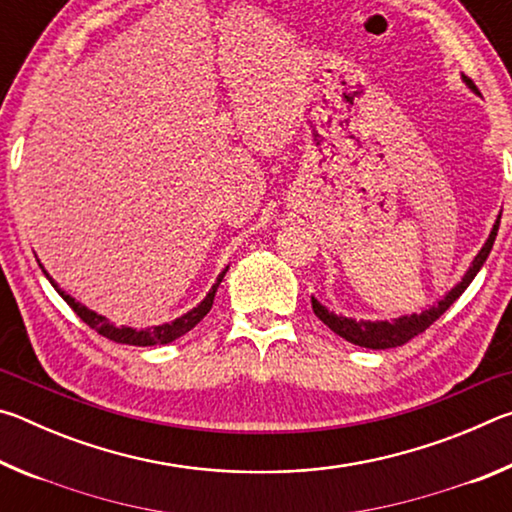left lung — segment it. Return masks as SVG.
Masks as SVG:
<instances>
[{
    "instance_id": "obj_1",
    "label": "left lung",
    "mask_w": 512,
    "mask_h": 512,
    "mask_svg": "<svg viewBox=\"0 0 512 512\" xmlns=\"http://www.w3.org/2000/svg\"><path fill=\"white\" fill-rule=\"evenodd\" d=\"M461 79H463L467 88L476 92V85L470 79H467V76H461ZM499 221H501V212L497 216L495 225H492V230H490L488 239H485V244L481 246L479 253L474 255L470 268H467L465 275L461 277V282H456L443 298L436 300L429 307H424L420 314H404V316H397V318H391V320H363V318L357 320V318H350V316H343V314H334V311H329L323 305V302H320L314 296H311V309H314V314L320 320H323V323L329 329H332L334 334H339L341 339L350 341L354 345H359V348L388 350V348H397V345H404L406 341H411L413 336L422 334L424 329H427L433 323V320H438L440 316H443L445 311L452 307L458 298H461V293L467 287H470L476 273L481 271L485 259H488L492 244H495Z\"/></svg>"
}]
</instances>
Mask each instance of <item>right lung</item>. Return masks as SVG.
Returning a JSON list of instances; mask_svg holds the SVG:
<instances>
[{"mask_svg": "<svg viewBox=\"0 0 512 512\" xmlns=\"http://www.w3.org/2000/svg\"><path fill=\"white\" fill-rule=\"evenodd\" d=\"M42 273H45L47 280L51 282V287H54L58 291V296L63 298L69 307H72L76 311V316H79L85 325H90L94 332H99L101 336H106V339L115 341V343H124V345H137V348H146V345H164V343H171L180 339V336L187 334L189 329L196 327L201 320L207 316V311L212 309V302H214V296H216V289H219L221 280L225 277V273H228L230 266H225L223 271L219 273V277H216V282L212 284V289L207 291V296L198 302V305L194 309H189L187 314L173 318L171 323H162V325H153V327H146V329H137V327H126V325H115L110 323V320L106 316L97 314V311H92L83 305V302H79L76 298L69 296V293H65L63 289L58 287L54 277H51L45 266L40 264Z\"/></svg>", "mask_w": 512, "mask_h": 512, "instance_id": "right-lung-1", "label": "right lung"}]
</instances>
